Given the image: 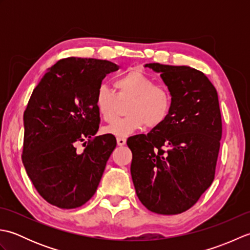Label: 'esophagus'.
Wrapping results in <instances>:
<instances>
[{
	"mask_svg": "<svg viewBox=\"0 0 250 250\" xmlns=\"http://www.w3.org/2000/svg\"><path fill=\"white\" fill-rule=\"evenodd\" d=\"M125 142H126V140L125 139V137H117V144H118V146L125 145Z\"/></svg>",
	"mask_w": 250,
	"mask_h": 250,
	"instance_id": "34e87169",
	"label": "esophagus"
}]
</instances>
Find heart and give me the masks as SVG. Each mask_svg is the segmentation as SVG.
<instances>
[{
	"label": "heart",
	"mask_w": 250,
	"mask_h": 250,
	"mask_svg": "<svg viewBox=\"0 0 250 250\" xmlns=\"http://www.w3.org/2000/svg\"><path fill=\"white\" fill-rule=\"evenodd\" d=\"M117 93L101 84L95 93V107L100 116L107 124L118 118L121 104L130 103L126 107V115L113 125L106 128V133L119 137L128 136L133 132L147 128H158L171 113L173 99L169 90L156 84L155 81L141 71L126 72L115 82Z\"/></svg>",
	"instance_id": "heart-1"
}]
</instances>
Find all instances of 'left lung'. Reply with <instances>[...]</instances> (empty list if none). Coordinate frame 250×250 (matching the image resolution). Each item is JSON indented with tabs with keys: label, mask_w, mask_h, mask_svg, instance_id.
I'll return each instance as SVG.
<instances>
[{
	"label": "left lung",
	"mask_w": 250,
	"mask_h": 250,
	"mask_svg": "<svg viewBox=\"0 0 250 250\" xmlns=\"http://www.w3.org/2000/svg\"><path fill=\"white\" fill-rule=\"evenodd\" d=\"M172 94L167 119L128 139L136 194L150 211L176 215L192 207L215 178L222 122L218 94L204 73L149 63Z\"/></svg>",
	"instance_id": "left-lung-1"
}]
</instances>
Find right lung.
Segmentation results:
<instances>
[{"label": "right lung", "instance_id": "1", "mask_svg": "<svg viewBox=\"0 0 250 250\" xmlns=\"http://www.w3.org/2000/svg\"><path fill=\"white\" fill-rule=\"evenodd\" d=\"M115 63L65 58L45 73L23 114L22 163L37 192L71 209L92 198L116 148L111 134L95 136L100 114L95 93ZM82 144L85 149H77Z\"/></svg>", "mask_w": 250, "mask_h": 250}]
</instances>
